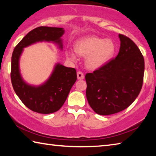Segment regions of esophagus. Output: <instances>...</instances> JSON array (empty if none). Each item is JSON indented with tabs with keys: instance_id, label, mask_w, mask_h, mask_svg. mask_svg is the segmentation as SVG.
<instances>
[{
	"instance_id": "1",
	"label": "esophagus",
	"mask_w": 156,
	"mask_h": 156,
	"mask_svg": "<svg viewBox=\"0 0 156 156\" xmlns=\"http://www.w3.org/2000/svg\"><path fill=\"white\" fill-rule=\"evenodd\" d=\"M77 77H78V79H79V80H82V79H84V73L82 72H77Z\"/></svg>"
}]
</instances>
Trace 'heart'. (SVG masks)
Segmentation results:
<instances>
[{"label":"heart","instance_id":"obj_1","mask_svg":"<svg viewBox=\"0 0 156 156\" xmlns=\"http://www.w3.org/2000/svg\"><path fill=\"white\" fill-rule=\"evenodd\" d=\"M74 48L77 54L87 56V66L91 69H96L103 66L113 56L115 47L110 39L103 40L98 36H91L79 39L76 42ZM66 55L72 61H77L78 56L74 51L69 50Z\"/></svg>","mask_w":156,"mask_h":156}]
</instances>
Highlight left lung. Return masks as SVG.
I'll return each mask as SVG.
<instances>
[{
    "label": "left lung",
    "instance_id": "left-lung-1",
    "mask_svg": "<svg viewBox=\"0 0 156 156\" xmlns=\"http://www.w3.org/2000/svg\"><path fill=\"white\" fill-rule=\"evenodd\" d=\"M119 38L117 56L85 75L87 99L99 115L126 109L138 97L143 84L144 60L141 51L129 37L119 34Z\"/></svg>",
    "mask_w": 156,
    "mask_h": 156
}]
</instances>
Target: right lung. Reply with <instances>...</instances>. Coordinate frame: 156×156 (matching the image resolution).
I'll return each instance as SVG.
<instances>
[{"label": "right lung", "mask_w": 156, "mask_h": 156, "mask_svg": "<svg viewBox=\"0 0 156 156\" xmlns=\"http://www.w3.org/2000/svg\"><path fill=\"white\" fill-rule=\"evenodd\" d=\"M62 28L38 27L30 31L16 46L12 56L11 80L18 98L30 110L48 114L58 111L65 103L73 84L77 80L74 68L56 65L51 77L40 87L28 85L21 78L18 61L24 47L38 41H53L62 48Z\"/></svg>", "instance_id": "1"}]
</instances>
